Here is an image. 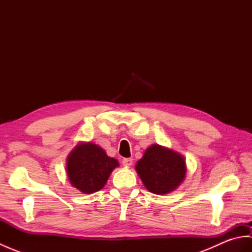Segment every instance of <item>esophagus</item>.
I'll list each match as a JSON object with an SVG mask.
<instances>
[{"label": "esophagus", "instance_id": "34e87169", "mask_svg": "<svg viewBox=\"0 0 252 252\" xmlns=\"http://www.w3.org/2000/svg\"><path fill=\"white\" fill-rule=\"evenodd\" d=\"M132 163H133V159H131V158H125V159H122V164L125 165V167H131L132 165Z\"/></svg>", "mask_w": 252, "mask_h": 252}]
</instances>
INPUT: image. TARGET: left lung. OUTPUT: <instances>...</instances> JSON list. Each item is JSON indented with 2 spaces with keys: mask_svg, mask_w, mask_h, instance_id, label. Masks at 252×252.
Segmentation results:
<instances>
[{
  "mask_svg": "<svg viewBox=\"0 0 252 252\" xmlns=\"http://www.w3.org/2000/svg\"><path fill=\"white\" fill-rule=\"evenodd\" d=\"M135 171L149 191L165 195L183 183L187 168L185 159L180 153L154 144L136 162Z\"/></svg>",
  "mask_w": 252,
  "mask_h": 252,
  "instance_id": "obj_1",
  "label": "left lung"
}]
</instances>
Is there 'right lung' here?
<instances>
[{
    "label": "right lung",
    "mask_w": 252,
    "mask_h": 252,
    "mask_svg": "<svg viewBox=\"0 0 252 252\" xmlns=\"http://www.w3.org/2000/svg\"><path fill=\"white\" fill-rule=\"evenodd\" d=\"M119 167L115 158L109 157L103 148L91 142H81L67 156L68 181L83 194L100 190L114 169Z\"/></svg>",
    "instance_id": "1"
}]
</instances>
